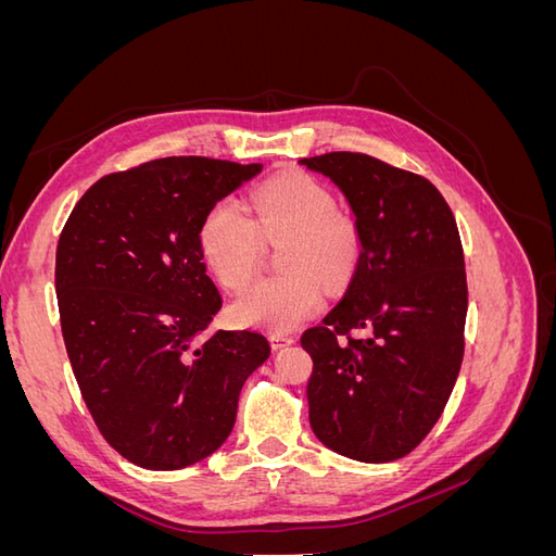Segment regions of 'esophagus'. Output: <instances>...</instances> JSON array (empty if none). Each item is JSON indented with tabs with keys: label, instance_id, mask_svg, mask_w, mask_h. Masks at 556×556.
<instances>
[{
	"label": "esophagus",
	"instance_id": "esophagus-1",
	"mask_svg": "<svg viewBox=\"0 0 556 556\" xmlns=\"http://www.w3.org/2000/svg\"><path fill=\"white\" fill-rule=\"evenodd\" d=\"M268 339H271V348L274 350H282V348H288V345H292L296 341L294 336H288V333H271V336H268Z\"/></svg>",
	"mask_w": 556,
	"mask_h": 556
}]
</instances>
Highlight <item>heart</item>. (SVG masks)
<instances>
[{
	"label": "heart",
	"instance_id": "obj_1",
	"mask_svg": "<svg viewBox=\"0 0 556 556\" xmlns=\"http://www.w3.org/2000/svg\"><path fill=\"white\" fill-rule=\"evenodd\" d=\"M248 213L217 201L199 227V248L225 290H241L255 271L262 243L278 248L282 274L252 282L231 304L239 325L290 331L323 304L327 288H341L357 260V229L336 211L333 194L317 178L288 172L248 194Z\"/></svg>",
	"mask_w": 556,
	"mask_h": 556
}]
</instances>
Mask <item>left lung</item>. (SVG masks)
<instances>
[{
	"instance_id": "8db88e82",
	"label": "left lung",
	"mask_w": 556,
	"mask_h": 556,
	"mask_svg": "<svg viewBox=\"0 0 556 556\" xmlns=\"http://www.w3.org/2000/svg\"><path fill=\"white\" fill-rule=\"evenodd\" d=\"M355 217L359 260L343 299L301 336L313 357L311 427L348 459L406 457L439 422L464 357V250L443 194L359 153L299 160ZM355 328L364 337H350Z\"/></svg>"
}]
</instances>
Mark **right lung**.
I'll use <instances>...</instances> for the list:
<instances>
[{
  "label": "right lung",
  "instance_id": "add662e5",
  "mask_svg": "<svg viewBox=\"0 0 556 556\" xmlns=\"http://www.w3.org/2000/svg\"><path fill=\"white\" fill-rule=\"evenodd\" d=\"M262 164L164 157L97 180L55 257L62 336L80 394L113 450L150 470L206 459L237 422L266 336L199 341L223 296L199 248L204 215Z\"/></svg>",
  "mask_w": 556,
  "mask_h": 556
}]
</instances>
